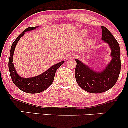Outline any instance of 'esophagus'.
<instances>
[{"instance_id":"obj_1","label":"esophagus","mask_w":128,"mask_h":128,"mask_svg":"<svg viewBox=\"0 0 128 128\" xmlns=\"http://www.w3.org/2000/svg\"><path fill=\"white\" fill-rule=\"evenodd\" d=\"M74 56H75V54H74V53H70V54H68V55H67V58H69V59L74 58Z\"/></svg>"}]
</instances>
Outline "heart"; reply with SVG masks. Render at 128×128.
<instances>
[{
    "label": "heart",
    "instance_id": "obj_1",
    "mask_svg": "<svg viewBox=\"0 0 128 128\" xmlns=\"http://www.w3.org/2000/svg\"><path fill=\"white\" fill-rule=\"evenodd\" d=\"M86 32H85V33H86Z\"/></svg>",
    "mask_w": 128,
    "mask_h": 128
}]
</instances>
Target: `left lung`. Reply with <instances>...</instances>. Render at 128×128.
Here are the masks:
<instances>
[{
    "mask_svg": "<svg viewBox=\"0 0 128 128\" xmlns=\"http://www.w3.org/2000/svg\"><path fill=\"white\" fill-rule=\"evenodd\" d=\"M102 40L111 49V61L102 71H96L78 59H76L74 74L77 83L83 90L91 93L108 91L115 85L121 68L120 49L118 42L105 26H102Z\"/></svg>",
    "mask_w": 128,
    "mask_h": 128,
    "instance_id": "left-lung-1",
    "label": "left lung"
}]
</instances>
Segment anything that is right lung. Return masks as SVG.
Listing matches in <instances>:
<instances>
[{"label": "right lung", "mask_w": 128, "mask_h": 128, "mask_svg": "<svg viewBox=\"0 0 128 128\" xmlns=\"http://www.w3.org/2000/svg\"><path fill=\"white\" fill-rule=\"evenodd\" d=\"M36 28H38V26L28 28L17 36V38L11 46L10 59H9L8 62L9 70H10V75H11L13 83L23 92L31 94L39 93L49 88L54 81L56 70L64 62V61H62L54 64L44 72L34 77L25 78L20 76L17 73L14 64H13V55H14L16 45L20 38L24 36V32L36 29Z\"/></svg>", "instance_id": "1"}]
</instances>
